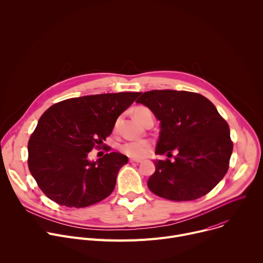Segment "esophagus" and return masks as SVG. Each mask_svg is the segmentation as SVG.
Wrapping results in <instances>:
<instances>
[{"instance_id":"34e87169","label":"esophagus","mask_w":263,"mask_h":263,"mask_svg":"<svg viewBox=\"0 0 263 263\" xmlns=\"http://www.w3.org/2000/svg\"><path fill=\"white\" fill-rule=\"evenodd\" d=\"M129 161L130 162H135V163H140L142 160L141 159H136V158H130Z\"/></svg>"}]
</instances>
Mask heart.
<instances>
[{"label":"heart","instance_id":"1","mask_svg":"<svg viewBox=\"0 0 263 263\" xmlns=\"http://www.w3.org/2000/svg\"><path fill=\"white\" fill-rule=\"evenodd\" d=\"M148 110L145 107H138L134 111V116L136 120L139 122L140 116L142 112ZM149 148H151V142L146 139H139V140H130L122 143L120 145V151L125 155L132 157V158H141L147 155Z\"/></svg>","mask_w":263,"mask_h":263}]
</instances>
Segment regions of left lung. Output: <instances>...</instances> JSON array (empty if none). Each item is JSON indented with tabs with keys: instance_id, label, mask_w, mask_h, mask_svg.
<instances>
[{
	"instance_id": "8db88e82",
	"label": "left lung",
	"mask_w": 263,
	"mask_h": 263,
	"mask_svg": "<svg viewBox=\"0 0 263 263\" xmlns=\"http://www.w3.org/2000/svg\"><path fill=\"white\" fill-rule=\"evenodd\" d=\"M139 92L137 103L160 121L155 153L170 159L155 161L147 187L172 201H193L211 192L227 174L233 151L228 123L204 96L178 90ZM173 156V155H172Z\"/></svg>"
}]
</instances>
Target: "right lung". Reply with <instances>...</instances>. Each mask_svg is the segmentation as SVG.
Returning a JSON list of instances; mask_svg holds the SVG:
<instances>
[{
    "mask_svg": "<svg viewBox=\"0 0 263 263\" xmlns=\"http://www.w3.org/2000/svg\"><path fill=\"white\" fill-rule=\"evenodd\" d=\"M139 92L102 93L54 104L41 117L28 142V166L42 192L55 203L83 208L114 192L127 156L111 152L96 162L93 148L105 149L118 118ZM106 145V144H105Z\"/></svg>",
    "mask_w": 263,
    "mask_h": 263,
    "instance_id": "add662e5",
    "label": "right lung"
}]
</instances>
